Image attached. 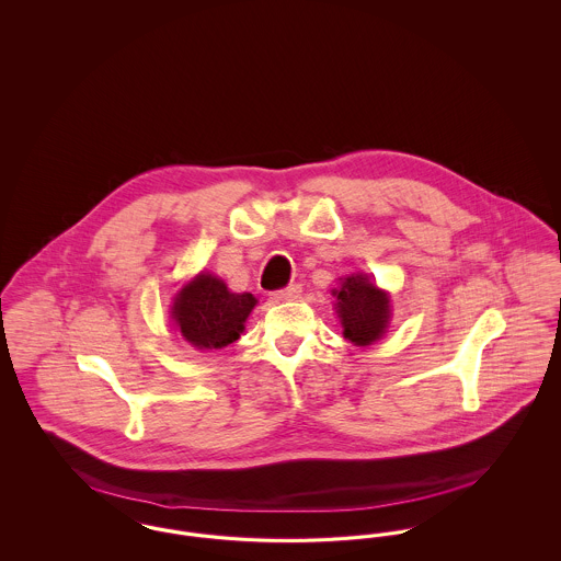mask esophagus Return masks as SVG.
<instances>
[{
  "label": "esophagus",
  "mask_w": 561,
  "mask_h": 561,
  "mask_svg": "<svg viewBox=\"0 0 561 561\" xmlns=\"http://www.w3.org/2000/svg\"><path fill=\"white\" fill-rule=\"evenodd\" d=\"M299 296H301V285H298V283L270 294V298L274 299V301H289V299H298Z\"/></svg>",
  "instance_id": "esophagus-1"
}]
</instances>
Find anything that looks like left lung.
<instances>
[{
    "label": "left lung",
    "instance_id": "8db88e82",
    "mask_svg": "<svg viewBox=\"0 0 561 561\" xmlns=\"http://www.w3.org/2000/svg\"><path fill=\"white\" fill-rule=\"evenodd\" d=\"M337 317L344 337L357 346H368L385 334L389 321V296L370 283L366 274L346 276L334 289Z\"/></svg>",
    "mask_w": 561,
    "mask_h": 561
}]
</instances>
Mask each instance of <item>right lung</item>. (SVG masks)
I'll return each mask as SVG.
<instances>
[{
  "instance_id": "1",
  "label": "right lung",
  "mask_w": 561,
  "mask_h": 561,
  "mask_svg": "<svg viewBox=\"0 0 561 561\" xmlns=\"http://www.w3.org/2000/svg\"><path fill=\"white\" fill-rule=\"evenodd\" d=\"M255 304L251 294H231L217 276L199 274L174 299L172 319L193 346L224 348L240 337Z\"/></svg>"
}]
</instances>
